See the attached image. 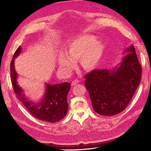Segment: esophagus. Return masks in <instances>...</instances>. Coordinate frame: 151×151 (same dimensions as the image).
Here are the masks:
<instances>
[{
  "instance_id": "34e87169",
  "label": "esophagus",
  "mask_w": 151,
  "mask_h": 151,
  "mask_svg": "<svg viewBox=\"0 0 151 151\" xmlns=\"http://www.w3.org/2000/svg\"><path fill=\"white\" fill-rule=\"evenodd\" d=\"M79 81L78 80V79H74V81H73L72 82V83H71V84H72V86H75V85H76L77 84H78L79 83Z\"/></svg>"
}]
</instances>
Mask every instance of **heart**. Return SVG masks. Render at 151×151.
Listing matches in <instances>:
<instances>
[{
  "label": "heart",
  "mask_w": 151,
  "mask_h": 151,
  "mask_svg": "<svg viewBox=\"0 0 151 151\" xmlns=\"http://www.w3.org/2000/svg\"><path fill=\"white\" fill-rule=\"evenodd\" d=\"M104 44L92 35H83L72 40L67 46V53L58 57V65L65 74H69L79 60L83 69L94 70L101 60L104 52Z\"/></svg>",
  "instance_id": "obj_1"
}]
</instances>
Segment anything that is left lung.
Returning a JSON list of instances; mask_svg holds the SVG:
<instances>
[{"label": "left lung", "mask_w": 151, "mask_h": 151, "mask_svg": "<svg viewBox=\"0 0 151 151\" xmlns=\"http://www.w3.org/2000/svg\"><path fill=\"white\" fill-rule=\"evenodd\" d=\"M113 69L94 70L85 76V86L94 111L100 115L113 116L124 110L141 81L142 68L134 45Z\"/></svg>", "instance_id": "8db88e82"}]
</instances>
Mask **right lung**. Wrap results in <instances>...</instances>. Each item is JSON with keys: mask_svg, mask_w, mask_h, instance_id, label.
Masks as SVG:
<instances>
[{"mask_svg": "<svg viewBox=\"0 0 151 151\" xmlns=\"http://www.w3.org/2000/svg\"><path fill=\"white\" fill-rule=\"evenodd\" d=\"M22 50L21 46L18 47L11 62V79L17 98L21 101L28 111L38 120L54 123L60 121L67 115L68 105L67 96L71 85L69 83L58 84H45V92L43 98L36 103L27 98L24 90L17 83L18 75L15 70V58L20 55Z\"/></svg>", "mask_w": 151, "mask_h": 151, "instance_id": "right-lung-1", "label": "right lung"}]
</instances>
